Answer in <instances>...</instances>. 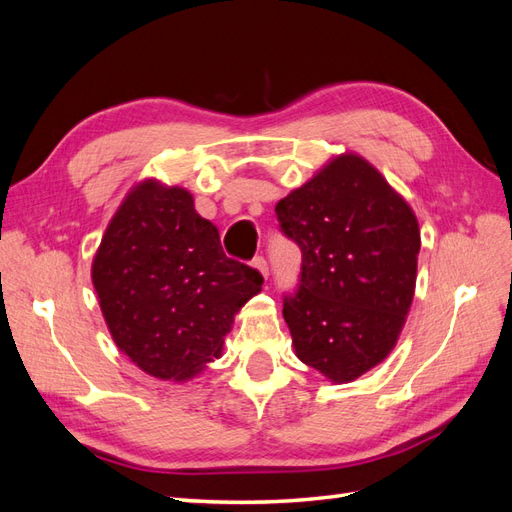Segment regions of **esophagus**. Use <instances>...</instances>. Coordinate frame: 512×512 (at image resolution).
Returning <instances> with one entry per match:
<instances>
[{
  "mask_svg": "<svg viewBox=\"0 0 512 512\" xmlns=\"http://www.w3.org/2000/svg\"><path fill=\"white\" fill-rule=\"evenodd\" d=\"M252 267H254L262 277L269 275V265H267V260L262 258V256H256V258L252 260Z\"/></svg>",
  "mask_w": 512,
  "mask_h": 512,
  "instance_id": "1",
  "label": "esophagus"
}]
</instances>
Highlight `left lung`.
Returning <instances> with one entry per match:
<instances>
[{"label": "left lung", "mask_w": 512, "mask_h": 512, "mask_svg": "<svg viewBox=\"0 0 512 512\" xmlns=\"http://www.w3.org/2000/svg\"><path fill=\"white\" fill-rule=\"evenodd\" d=\"M275 213L303 254L299 288L284 297L294 352L331 382H352L404 329L421 250L416 215L356 153L324 164Z\"/></svg>", "instance_id": "1"}]
</instances>
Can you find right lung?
Returning a JSON list of instances; mask_svg holds the SVG:
<instances>
[{
  "label": "right lung",
  "mask_w": 512,
  "mask_h": 512,
  "mask_svg": "<svg viewBox=\"0 0 512 512\" xmlns=\"http://www.w3.org/2000/svg\"><path fill=\"white\" fill-rule=\"evenodd\" d=\"M117 348L158 380L185 382L222 354L262 275L224 254L185 188L141 181L123 198L91 265Z\"/></svg>",
  "instance_id": "1"
}]
</instances>
